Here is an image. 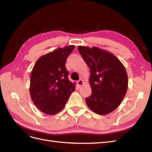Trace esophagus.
<instances>
[{
  "label": "esophagus",
  "instance_id": "34e87169",
  "mask_svg": "<svg viewBox=\"0 0 152 152\" xmlns=\"http://www.w3.org/2000/svg\"><path fill=\"white\" fill-rule=\"evenodd\" d=\"M84 84V82L83 80H82V79H80L79 80H78V82H77V84L79 86H81L83 85Z\"/></svg>",
  "mask_w": 152,
  "mask_h": 152
}]
</instances>
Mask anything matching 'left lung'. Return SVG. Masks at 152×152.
Returning <instances> with one entry per match:
<instances>
[{"mask_svg": "<svg viewBox=\"0 0 152 152\" xmlns=\"http://www.w3.org/2000/svg\"><path fill=\"white\" fill-rule=\"evenodd\" d=\"M78 50L90 69L92 93L86 99L87 107L102 115L113 112L120 105L127 90L125 67L113 54L98 47L79 45Z\"/></svg>", "mask_w": 152, "mask_h": 152, "instance_id": "obj_1", "label": "left lung"}]
</instances>
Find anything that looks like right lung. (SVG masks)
Returning <instances> with one entry per match:
<instances>
[{"mask_svg":"<svg viewBox=\"0 0 152 152\" xmlns=\"http://www.w3.org/2000/svg\"><path fill=\"white\" fill-rule=\"evenodd\" d=\"M75 45H66L40 56L30 76V94L32 102L41 112L53 115L65 107L75 83L68 78L65 63Z\"/></svg>","mask_w":152,"mask_h":152,"instance_id":"add662e5","label":"right lung"}]
</instances>
